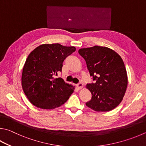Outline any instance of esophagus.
I'll use <instances>...</instances> for the list:
<instances>
[{
	"instance_id": "obj_1",
	"label": "esophagus",
	"mask_w": 146,
	"mask_h": 146,
	"mask_svg": "<svg viewBox=\"0 0 146 146\" xmlns=\"http://www.w3.org/2000/svg\"><path fill=\"white\" fill-rule=\"evenodd\" d=\"M76 86H77V87H78V89H81L83 88V87H84L83 84L81 83V82H80V83H78L77 85H76Z\"/></svg>"
}]
</instances>
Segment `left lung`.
I'll return each instance as SVG.
<instances>
[{"label":"left lung","mask_w":146,"mask_h":146,"mask_svg":"<svg viewBox=\"0 0 146 146\" xmlns=\"http://www.w3.org/2000/svg\"><path fill=\"white\" fill-rule=\"evenodd\" d=\"M86 60L94 83L87 84L92 94L86 104L97 112H107L120 104L128 86V77L123 59L109 48L94 46L78 50Z\"/></svg>","instance_id":"obj_1"}]
</instances>
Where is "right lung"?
<instances>
[{
	"mask_svg": "<svg viewBox=\"0 0 146 146\" xmlns=\"http://www.w3.org/2000/svg\"><path fill=\"white\" fill-rule=\"evenodd\" d=\"M75 50V47L59 43L43 44L30 53L23 68L22 86L32 104L50 110L67 102L74 87L54 76L61 72L64 59Z\"/></svg>",
	"mask_w": 146,
	"mask_h": 146,
	"instance_id": "obj_1",
	"label": "right lung"
}]
</instances>
